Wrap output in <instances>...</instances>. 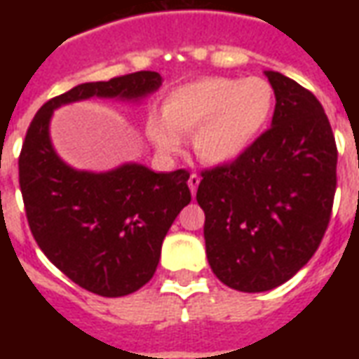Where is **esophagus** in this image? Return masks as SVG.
<instances>
[{
    "instance_id": "1",
    "label": "esophagus",
    "mask_w": 359,
    "mask_h": 359,
    "mask_svg": "<svg viewBox=\"0 0 359 359\" xmlns=\"http://www.w3.org/2000/svg\"><path fill=\"white\" fill-rule=\"evenodd\" d=\"M200 175H196V172H192L190 177H188V188H190V192L192 194H196V190H198V184H200Z\"/></svg>"
}]
</instances>
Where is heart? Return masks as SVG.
Returning <instances> with one entry per match:
<instances>
[{"mask_svg": "<svg viewBox=\"0 0 359 359\" xmlns=\"http://www.w3.org/2000/svg\"><path fill=\"white\" fill-rule=\"evenodd\" d=\"M275 90L262 76H205L175 88L163 102V121L154 118L149 136L167 154L194 134L196 156L208 165H226L248 151L267 130Z\"/></svg>", "mask_w": 359, "mask_h": 359, "instance_id": "1", "label": "heart"}]
</instances>
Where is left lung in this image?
<instances>
[{
	"label": "left lung",
	"instance_id": "1",
	"mask_svg": "<svg viewBox=\"0 0 359 359\" xmlns=\"http://www.w3.org/2000/svg\"><path fill=\"white\" fill-rule=\"evenodd\" d=\"M275 113L236 161L202 171L196 200L205 213L211 271L241 292H265L292 278L316 254L337 190V144L309 90L265 71Z\"/></svg>",
	"mask_w": 359,
	"mask_h": 359
}]
</instances>
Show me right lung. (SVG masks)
I'll list each match as a JSON object with an SVG mask.
<instances>
[{"label": "right lung", "instance_id": "add662e5", "mask_svg": "<svg viewBox=\"0 0 359 359\" xmlns=\"http://www.w3.org/2000/svg\"><path fill=\"white\" fill-rule=\"evenodd\" d=\"M161 82L159 73L138 71L79 84L43 103L20 149L19 184L34 241L73 283L105 298L136 292L154 277L165 234L192 200L190 172H154L138 163L76 171L51 146L50 118L59 105L94 95L136 102Z\"/></svg>", "mask_w": 359, "mask_h": 359}]
</instances>
